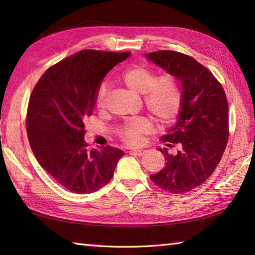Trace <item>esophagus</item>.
<instances>
[{"mask_svg": "<svg viewBox=\"0 0 255 255\" xmlns=\"http://www.w3.org/2000/svg\"><path fill=\"white\" fill-rule=\"evenodd\" d=\"M129 153L141 156V155H143L145 153V150H131V151H129Z\"/></svg>", "mask_w": 255, "mask_h": 255, "instance_id": "esophagus-1", "label": "esophagus"}]
</instances>
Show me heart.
I'll list each match as a JSON object with an SVG mask.
<instances>
[{
	"label": "heart",
	"instance_id": "obj_1",
	"mask_svg": "<svg viewBox=\"0 0 255 255\" xmlns=\"http://www.w3.org/2000/svg\"><path fill=\"white\" fill-rule=\"evenodd\" d=\"M122 81L132 94H145V106L158 123L170 124L180 113L183 93L180 84L173 75L165 74L156 78L152 70L142 66H136L124 72ZM107 93V85L103 83L97 93V106H104ZM151 129L152 126L148 119L139 117L125 124L121 128L119 136L127 144L136 145L142 141L144 134L149 133Z\"/></svg>",
	"mask_w": 255,
	"mask_h": 255
}]
</instances>
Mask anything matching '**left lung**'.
<instances>
[{"mask_svg":"<svg viewBox=\"0 0 255 255\" xmlns=\"http://www.w3.org/2000/svg\"><path fill=\"white\" fill-rule=\"evenodd\" d=\"M180 84L183 102L176 123L161 137L169 148H158L165 167L150 177L156 185L174 194L199 186L213 174L229 137L228 102L223 86L208 69L194 58L170 50L145 55Z\"/></svg>","mask_w":255,"mask_h":255,"instance_id":"obj_1","label":"left lung"}]
</instances>
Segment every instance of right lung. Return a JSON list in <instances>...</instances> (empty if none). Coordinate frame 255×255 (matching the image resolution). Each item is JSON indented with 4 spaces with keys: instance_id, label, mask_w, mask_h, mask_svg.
Instances as JSON below:
<instances>
[{
    "instance_id": "1",
    "label": "right lung",
    "mask_w": 255,
    "mask_h": 255,
    "mask_svg": "<svg viewBox=\"0 0 255 255\" xmlns=\"http://www.w3.org/2000/svg\"><path fill=\"white\" fill-rule=\"evenodd\" d=\"M130 52L82 50L42 74L32 90L27 134L37 161L68 191L89 194L111 181L121 149H89L84 119L96 104L103 79Z\"/></svg>"
}]
</instances>
